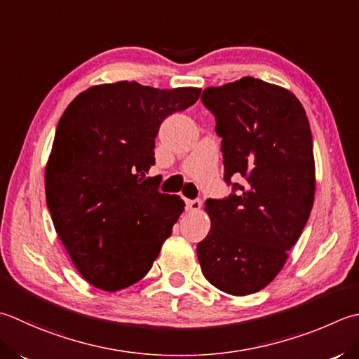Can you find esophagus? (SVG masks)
<instances>
[{"label": "esophagus", "instance_id": "34e87169", "mask_svg": "<svg viewBox=\"0 0 359 359\" xmlns=\"http://www.w3.org/2000/svg\"><path fill=\"white\" fill-rule=\"evenodd\" d=\"M187 203V212H198L202 207L201 199H185Z\"/></svg>", "mask_w": 359, "mask_h": 359}]
</instances>
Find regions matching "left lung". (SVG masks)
Returning <instances> with one entry per match:
<instances>
[{
  "label": "left lung",
  "mask_w": 359,
  "mask_h": 359,
  "mask_svg": "<svg viewBox=\"0 0 359 359\" xmlns=\"http://www.w3.org/2000/svg\"><path fill=\"white\" fill-rule=\"evenodd\" d=\"M201 101L215 115L231 193L205 201L212 229L198 244V258L203 277L217 290L248 296L283 268L310 217V123L291 91L250 76L205 88ZM241 177V184L231 182Z\"/></svg>",
  "instance_id": "8db88e82"
}]
</instances>
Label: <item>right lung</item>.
<instances>
[{
    "instance_id": "obj_1",
    "label": "right lung",
    "mask_w": 359,
    "mask_h": 359,
    "mask_svg": "<svg viewBox=\"0 0 359 359\" xmlns=\"http://www.w3.org/2000/svg\"><path fill=\"white\" fill-rule=\"evenodd\" d=\"M199 95L121 81L82 91L63 111L46 165V203L60 241L93 286L137 283L172 233L185 202L160 193V175L146 174L156 163L160 124Z\"/></svg>"
}]
</instances>
